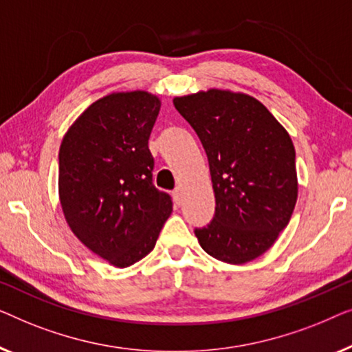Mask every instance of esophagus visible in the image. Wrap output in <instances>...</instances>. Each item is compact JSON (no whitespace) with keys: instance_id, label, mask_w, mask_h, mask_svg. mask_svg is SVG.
Masks as SVG:
<instances>
[{"instance_id":"34e87169","label":"esophagus","mask_w":352,"mask_h":352,"mask_svg":"<svg viewBox=\"0 0 352 352\" xmlns=\"http://www.w3.org/2000/svg\"><path fill=\"white\" fill-rule=\"evenodd\" d=\"M172 196H174V201H175V204L177 206H180V202H182V190L180 188H175L174 191H172Z\"/></svg>"}]
</instances>
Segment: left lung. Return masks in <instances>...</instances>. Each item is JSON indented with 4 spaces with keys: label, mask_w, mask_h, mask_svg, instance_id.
Returning <instances> with one entry per match:
<instances>
[{
    "label": "left lung",
    "mask_w": 352,
    "mask_h": 352,
    "mask_svg": "<svg viewBox=\"0 0 352 352\" xmlns=\"http://www.w3.org/2000/svg\"><path fill=\"white\" fill-rule=\"evenodd\" d=\"M209 160L215 215L196 228L202 249L242 265L265 254L289 225L298 182L292 138L263 103L210 89L174 98Z\"/></svg>",
    "instance_id": "1"
}]
</instances>
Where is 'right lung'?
Returning <instances> with one entry per match:
<instances>
[{"label":"right lung","instance_id":"obj_1","mask_svg":"<svg viewBox=\"0 0 352 352\" xmlns=\"http://www.w3.org/2000/svg\"><path fill=\"white\" fill-rule=\"evenodd\" d=\"M160 98L143 91L92 103L63 137L58 195L72 231L94 254L127 268L155 249L172 197L153 185L148 148Z\"/></svg>","mask_w":352,"mask_h":352}]
</instances>
